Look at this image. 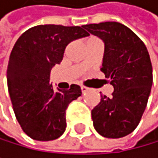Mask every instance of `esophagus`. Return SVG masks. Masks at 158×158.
Listing matches in <instances>:
<instances>
[{"instance_id": "esophagus-1", "label": "esophagus", "mask_w": 158, "mask_h": 158, "mask_svg": "<svg viewBox=\"0 0 158 158\" xmlns=\"http://www.w3.org/2000/svg\"><path fill=\"white\" fill-rule=\"evenodd\" d=\"M89 90V88L88 87H86V86H81V91H82V93L83 94H85L86 92H87Z\"/></svg>"}]
</instances>
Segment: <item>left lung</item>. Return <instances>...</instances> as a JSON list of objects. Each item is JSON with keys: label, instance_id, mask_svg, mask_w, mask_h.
Segmentation results:
<instances>
[{"label": "left lung", "instance_id": "1", "mask_svg": "<svg viewBox=\"0 0 158 158\" xmlns=\"http://www.w3.org/2000/svg\"><path fill=\"white\" fill-rule=\"evenodd\" d=\"M87 31L105 43L101 71L111 78L112 97L101 95L91 114L95 130L108 139L134 131L147 107L152 85V66L143 40L116 22L85 24Z\"/></svg>", "mask_w": 158, "mask_h": 158}]
</instances>
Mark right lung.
I'll return each mask as SVG.
<instances>
[{
    "label": "right lung",
    "instance_id": "1",
    "mask_svg": "<svg viewBox=\"0 0 158 158\" xmlns=\"http://www.w3.org/2000/svg\"><path fill=\"white\" fill-rule=\"evenodd\" d=\"M82 27L40 24L24 31L10 52L6 81L15 115L29 138L58 139L66 127V109L81 96L80 86L58 91L49 84L50 71L63 58L69 42L88 36Z\"/></svg>",
    "mask_w": 158,
    "mask_h": 158
}]
</instances>
